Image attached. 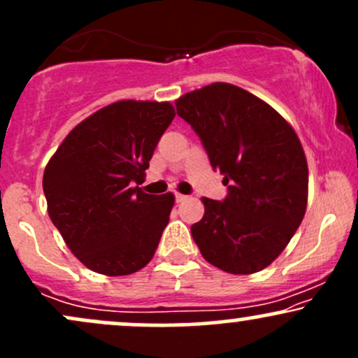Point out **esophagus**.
Segmentation results:
<instances>
[{
	"label": "esophagus",
	"instance_id": "1",
	"mask_svg": "<svg viewBox=\"0 0 358 358\" xmlns=\"http://www.w3.org/2000/svg\"><path fill=\"white\" fill-rule=\"evenodd\" d=\"M175 199H176V202H185V200H187L188 199V196L187 195H182V193H175Z\"/></svg>",
	"mask_w": 358,
	"mask_h": 358
}]
</instances>
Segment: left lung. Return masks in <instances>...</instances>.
I'll list each match as a JSON object with an SVG mask.
<instances>
[{
    "label": "left lung",
    "mask_w": 358,
    "mask_h": 358,
    "mask_svg": "<svg viewBox=\"0 0 358 358\" xmlns=\"http://www.w3.org/2000/svg\"><path fill=\"white\" fill-rule=\"evenodd\" d=\"M175 106L229 190L222 202L203 196L193 241L225 273L268 268L306 212L308 163L296 133L264 101L224 82L185 94Z\"/></svg>",
    "instance_id": "obj_1"
}]
</instances>
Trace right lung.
Segmentation results:
<instances>
[{"label": "right lung", "instance_id": "add662e5", "mask_svg": "<svg viewBox=\"0 0 358 358\" xmlns=\"http://www.w3.org/2000/svg\"><path fill=\"white\" fill-rule=\"evenodd\" d=\"M173 117L170 102H114L73 127L45 168L48 215L94 273L126 276L155 256L175 196L136 185Z\"/></svg>", "mask_w": 358, "mask_h": 358}]
</instances>
